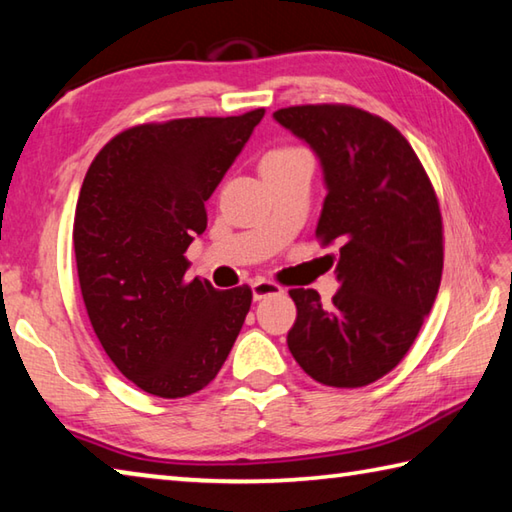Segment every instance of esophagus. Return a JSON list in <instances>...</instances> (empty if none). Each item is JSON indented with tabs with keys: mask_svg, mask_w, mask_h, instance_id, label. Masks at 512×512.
<instances>
[{
	"mask_svg": "<svg viewBox=\"0 0 512 512\" xmlns=\"http://www.w3.org/2000/svg\"><path fill=\"white\" fill-rule=\"evenodd\" d=\"M250 288H253V300H264V297L284 293V288L271 280H255Z\"/></svg>",
	"mask_w": 512,
	"mask_h": 512,
	"instance_id": "esophagus-1",
	"label": "esophagus"
}]
</instances>
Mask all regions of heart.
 I'll return each mask as SVG.
<instances>
[{
	"label": "heart",
	"mask_w": 512,
	"mask_h": 512,
	"mask_svg": "<svg viewBox=\"0 0 512 512\" xmlns=\"http://www.w3.org/2000/svg\"><path fill=\"white\" fill-rule=\"evenodd\" d=\"M280 152H291V150H275V152H271V154H280Z\"/></svg>",
	"instance_id": "obj_1"
}]
</instances>
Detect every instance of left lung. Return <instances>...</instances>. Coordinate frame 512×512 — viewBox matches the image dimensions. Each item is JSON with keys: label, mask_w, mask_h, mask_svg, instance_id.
Listing matches in <instances>:
<instances>
[{"label": "left lung", "mask_w": 512, "mask_h": 512, "mask_svg": "<svg viewBox=\"0 0 512 512\" xmlns=\"http://www.w3.org/2000/svg\"><path fill=\"white\" fill-rule=\"evenodd\" d=\"M273 118L320 159L327 197L315 235L340 241L331 306L291 288L288 349L329 387L389 374L430 315L443 271L439 201L412 145L380 116L349 105H300Z\"/></svg>", "instance_id": "left-lung-1"}]
</instances>
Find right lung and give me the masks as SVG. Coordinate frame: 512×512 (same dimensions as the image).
Here are the masks:
<instances>
[{
    "label": "right lung",
    "mask_w": 512,
    "mask_h": 512,
    "mask_svg": "<svg viewBox=\"0 0 512 512\" xmlns=\"http://www.w3.org/2000/svg\"><path fill=\"white\" fill-rule=\"evenodd\" d=\"M264 109L125 129L82 181L73 248L91 327L143 392L183 398L219 374L253 300L185 280V250L208 226L206 201Z\"/></svg>",
    "instance_id": "1"
}]
</instances>
